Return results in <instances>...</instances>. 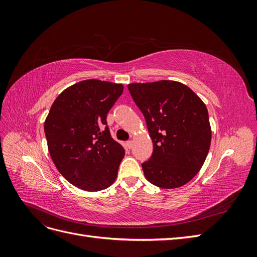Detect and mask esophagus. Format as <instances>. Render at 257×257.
Segmentation results:
<instances>
[{
  "mask_svg": "<svg viewBox=\"0 0 257 257\" xmlns=\"http://www.w3.org/2000/svg\"><path fill=\"white\" fill-rule=\"evenodd\" d=\"M125 145H126V147L128 148V149H131V148L133 147V142H132V141H128V142H126V144H125Z\"/></svg>",
  "mask_w": 257,
  "mask_h": 257,
  "instance_id": "obj_1",
  "label": "esophagus"
}]
</instances>
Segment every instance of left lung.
Listing matches in <instances>:
<instances>
[{"mask_svg":"<svg viewBox=\"0 0 257 257\" xmlns=\"http://www.w3.org/2000/svg\"><path fill=\"white\" fill-rule=\"evenodd\" d=\"M128 91L142 110L153 143L145 177L162 189L190 182L204 165L211 144L205 103L185 84L173 80L130 83Z\"/></svg>","mask_w":257,"mask_h":257,"instance_id":"8db88e82","label":"left lung"}]
</instances>
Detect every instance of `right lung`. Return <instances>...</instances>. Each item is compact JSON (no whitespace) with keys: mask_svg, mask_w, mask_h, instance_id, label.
Masks as SVG:
<instances>
[{"mask_svg":"<svg viewBox=\"0 0 257 257\" xmlns=\"http://www.w3.org/2000/svg\"><path fill=\"white\" fill-rule=\"evenodd\" d=\"M123 88L97 79L77 82L56 98L45 120L52 162L69 183L83 191L105 190L118 176L125 151L111 138L106 118Z\"/></svg>","mask_w":257,"mask_h":257,"instance_id":"1","label":"right lung"}]
</instances>
